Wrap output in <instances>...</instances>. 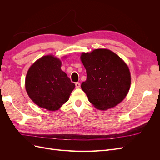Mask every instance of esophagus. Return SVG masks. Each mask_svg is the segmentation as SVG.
Instances as JSON below:
<instances>
[{"label": "esophagus", "instance_id": "1", "mask_svg": "<svg viewBox=\"0 0 160 160\" xmlns=\"http://www.w3.org/2000/svg\"><path fill=\"white\" fill-rule=\"evenodd\" d=\"M80 83L79 82H77V83H75V87H76V88H80Z\"/></svg>", "mask_w": 160, "mask_h": 160}]
</instances>
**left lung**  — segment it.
Here are the masks:
<instances>
[{
  "mask_svg": "<svg viewBox=\"0 0 160 160\" xmlns=\"http://www.w3.org/2000/svg\"><path fill=\"white\" fill-rule=\"evenodd\" d=\"M81 59L88 77L81 89L90 102L99 110L113 108L124 99L131 85L128 65L108 49L82 53Z\"/></svg>",
  "mask_w": 160,
  "mask_h": 160,
  "instance_id": "obj_1",
  "label": "left lung"
}]
</instances>
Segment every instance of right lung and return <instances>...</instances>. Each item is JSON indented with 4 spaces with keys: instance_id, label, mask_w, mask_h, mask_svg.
<instances>
[{
    "instance_id": "1",
    "label": "right lung",
    "mask_w": 160,
    "mask_h": 160,
    "mask_svg": "<svg viewBox=\"0 0 160 160\" xmlns=\"http://www.w3.org/2000/svg\"><path fill=\"white\" fill-rule=\"evenodd\" d=\"M61 61L52 55L38 59L28 69L25 88L38 106L55 111L69 100L75 85L61 69Z\"/></svg>"
}]
</instances>
